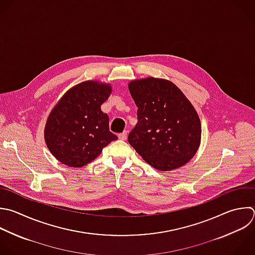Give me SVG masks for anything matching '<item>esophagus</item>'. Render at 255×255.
Masks as SVG:
<instances>
[{"mask_svg": "<svg viewBox=\"0 0 255 255\" xmlns=\"http://www.w3.org/2000/svg\"><path fill=\"white\" fill-rule=\"evenodd\" d=\"M127 137H128V132H127L126 130L119 134V138H120V139H122V140H126V139H127Z\"/></svg>", "mask_w": 255, "mask_h": 255, "instance_id": "esophagus-1", "label": "esophagus"}]
</instances>
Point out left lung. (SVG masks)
Returning a JSON list of instances; mask_svg holds the SVG:
<instances>
[{"mask_svg":"<svg viewBox=\"0 0 255 255\" xmlns=\"http://www.w3.org/2000/svg\"><path fill=\"white\" fill-rule=\"evenodd\" d=\"M128 90L137 107V124L129 144L151 166L175 169L196 152L201 135L199 118L182 92L172 83L147 78L130 82Z\"/></svg>","mask_w":255,"mask_h":255,"instance_id":"1","label":"left lung"}]
</instances>
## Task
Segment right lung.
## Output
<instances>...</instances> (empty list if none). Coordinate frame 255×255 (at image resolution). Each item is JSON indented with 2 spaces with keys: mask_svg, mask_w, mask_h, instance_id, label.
Returning <instances> with one entry per match:
<instances>
[{
  "mask_svg": "<svg viewBox=\"0 0 255 255\" xmlns=\"http://www.w3.org/2000/svg\"><path fill=\"white\" fill-rule=\"evenodd\" d=\"M111 92L108 85L85 82L68 91L54 108L47 121L45 139L61 162L84 166L118 139L110 131L109 116L101 110Z\"/></svg>",
  "mask_w": 255,
  "mask_h": 255,
  "instance_id": "add662e5",
  "label": "right lung"
}]
</instances>
